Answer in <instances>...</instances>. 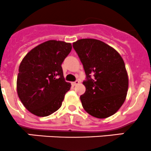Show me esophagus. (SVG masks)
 Returning <instances> with one entry per match:
<instances>
[{"label": "esophagus", "instance_id": "34e87169", "mask_svg": "<svg viewBox=\"0 0 151 151\" xmlns=\"http://www.w3.org/2000/svg\"><path fill=\"white\" fill-rule=\"evenodd\" d=\"M79 83H80V82H79V81H78V80H76V81H74V82H72V84L73 85V86H76V85H78V84Z\"/></svg>", "mask_w": 151, "mask_h": 151}]
</instances>
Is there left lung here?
<instances>
[{"label":"left lung","instance_id":"1","mask_svg":"<svg viewBox=\"0 0 151 151\" xmlns=\"http://www.w3.org/2000/svg\"><path fill=\"white\" fill-rule=\"evenodd\" d=\"M86 73V92L81 95L83 108L97 118L115 114L126 100L128 78L118 52L104 42L81 39L73 43Z\"/></svg>","mask_w":151,"mask_h":151}]
</instances>
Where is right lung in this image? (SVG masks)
Segmentation results:
<instances>
[{"instance_id":"add662e5","label":"right lung","mask_w":151,"mask_h":151,"mask_svg":"<svg viewBox=\"0 0 151 151\" xmlns=\"http://www.w3.org/2000/svg\"><path fill=\"white\" fill-rule=\"evenodd\" d=\"M72 49L70 43L49 40L28 52L20 63L17 95L24 106L39 117L61 107L71 84L66 82L62 64Z\"/></svg>"}]
</instances>
